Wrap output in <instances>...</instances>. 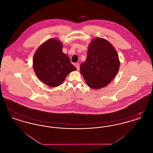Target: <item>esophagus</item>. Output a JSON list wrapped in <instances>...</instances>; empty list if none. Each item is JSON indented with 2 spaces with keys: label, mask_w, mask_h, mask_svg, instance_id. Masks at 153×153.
<instances>
[{
  "label": "esophagus",
  "mask_w": 153,
  "mask_h": 153,
  "mask_svg": "<svg viewBox=\"0 0 153 153\" xmlns=\"http://www.w3.org/2000/svg\"><path fill=\"white\" fill-rule=\"evenodd\" d=\"M75 66L76 67V68H77V70H79V69H80V64H79V63L75 64Z\"/></svg>",
  "instance_id": "1"
}]
</instances>
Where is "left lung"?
<instances>
[{"label":"left lung","instance_id":"8db88e82","mask_svg":"<svg viewBox=\"0 0 153 153\" xmlns=\"http://www.w3.org/2000/svg\"><path fill=\"white\" fill-rule=\"evenodd\" d=\"M119 66V56L114 47L106 39L96 38L89 45L87 58L80 65V73L89 87L99 89L115 78Z\"/></svg>","mask_w":153,"mask_h":153}]
</instances>
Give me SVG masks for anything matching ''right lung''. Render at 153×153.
<instances>
[{
    "instance_id": "right-lung-1",
    "label": "right lung",
    "mask_w": 153,
    "mask_h": 153,
    "mask_svg": "<svg viewBox=\"0 0 153 153\" xmlns=\"http://www.w3.org/2000/svg\"><path fill=\"white\" fill-rule=\"evenodd\" d=\"M62 49L59 41L50 39L38 48L33 57V66L36 76L51 87L61 85L69 73L76 70Z\"/></svg>"
}]
</instances>
